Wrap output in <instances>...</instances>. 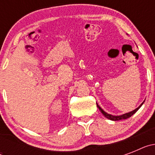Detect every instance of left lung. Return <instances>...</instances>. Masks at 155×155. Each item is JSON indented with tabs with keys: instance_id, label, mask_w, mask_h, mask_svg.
I'll use <instances>...</instances> for the list:
<instances>
[{
	"instance_id": "left-lung-1",
	"label": "left lung",
	"mask_w": 155,
	"mask_h": 155,
	"mask_svg": "<svg viewBox=\"0 0 155 155\" xmlns=\"http://www.w3.org/2000/svg\"><path fill=\"white\" fill-rule=\"evenodd\" d=\"M143 103H142L141 105H140L139 107L137 108L136 109H134V110L131 111V112H130V113H125V114H124V115H121V116H112V115H110V114H108L107 113H105V111L102 110V108L100 107V106H99V105H98V104H97V103H96V104H97V106H98V109H99V110L101 111V113H102V114H103L104 116H105V117H106V118L109 119V120H113V121H118V120H126V119L130 118V116H132L134 114V113H136L138 109H140V108L141 107V105H143Z\"/></svg>"
}]
</instances>
